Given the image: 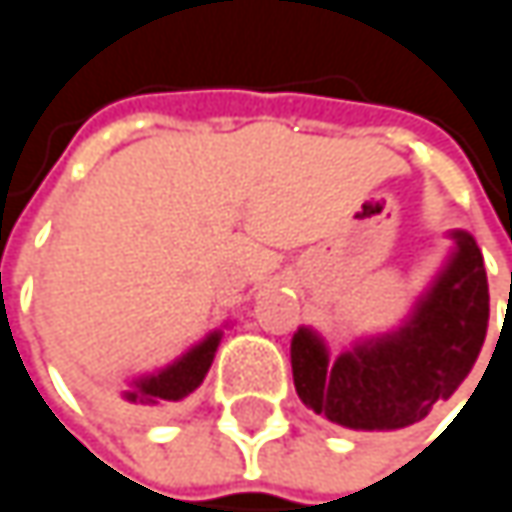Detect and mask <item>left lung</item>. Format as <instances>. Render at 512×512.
Returning a JSON list of instances; mask_svg holds the SVG:
<instances>
[{
	"mask_svg": "<svg viewBox=\"0 0 512 512\" xmlns=\"http://www.w3.org/2000/svg\"><path fill=\"white\" fill-rule=\"evenodd\" d=\"M454 249L406 320L382 335L358 338L341 356L299 326L290 341L299 400L332 424L394 433L421 424L448 400L480 356L489 326L483 255L468 231H448Z\"/></svg>",
	"mask_w": 512,
	"mask_h": 512,
	"instance_id": "left-lung-1",
	"label": "left lung"
}]
</instances>
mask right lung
Returning a JSON list of instances; mask_svg holds the SVG:
<instances>
[{
    "mask_svg": "<svg viewBox=\"0 0 512 512\" xmlns=\"http://www.w3.org/2000/svg\"><path fill=\"white\" fill-rule=\"evenodd\" d=\"M219 344H222V329H213L207 338L192 344L171 364L159 367L154 373H142V376L130 379V385L121 391V400L133 409H142V412H162V409L177 406L204 382Z\"/></svg>",
    "mask_w": 512,
    "mask_h": 512,
    "instance_id": "add662e5",
    "label": "right lung"
}]
</instances>
